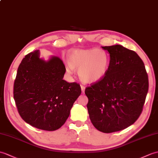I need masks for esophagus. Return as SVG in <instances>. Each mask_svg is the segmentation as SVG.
Segmentation results:
<instances>
[{"mask_svg":"<svg viewBox=\"0 0 158 158\" xmlns=\"http://www.w3.org/2000/svg\"><path fill=\"white\" fill-rule=\"evenodd\" d=\"M81 92L83 93V94H84L85 93V87L84 86H83V85H81Z\"/></svg>","mask_w":158,"mask_h":158,"instance_id":"obj_1","label":"esophagus"}]
</instances>
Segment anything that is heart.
I'll list each match as a JSON object with an SVG mask.
<instances>
[{
  "label": "heart",
  "instance_id": "obj_1",
  "mask_svg": "<svg viewBox=\"0 0 158 158\" xmlns=\"http://www.w3.org/2000/svg\"><path fill=\"white\" fill-rule=\"evenodd\" d=\"M68 71H79L80 79L85 83H94L103 79L109 70L110 58L98 48L75 50L68 57Z\"/></svg>",
  "mask_w": 158,
  "mask_h": 158
}]
</instances>
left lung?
<instances>
[{
  "label": "left lung",
  "instance_id": "1",
  "mask_svg": "<svg viewBox=\"0 0 158 158\" xmlns=\"http://www.w3.org/2000/svg\"><path fill=\"white\" fill-rule=\"evenodd\" d=\"M110 54V67L100 81L85 88L91 123L105 133L129 127L141 114L149 82L143 62L121 45L102 46Z\"/></svg>",
  "mask_w": 158,
  "mask_h": 158
}]
</instances>
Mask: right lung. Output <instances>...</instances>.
Returning <instances> with one entry per match:
<instances>
[{"label": "right lung", "instance_id": "obj_1", "mask_svg": "<svg viewBox=\"0 0 158 158\" xmlns=\"http://www.w3.org/2000/svg\"><path fill=\"white\" fill-rule=\"evenodd\" d=\"M63 62L52 56L45 60L36 50L23 58L17 69L13 96L21 117L39 129L52 131L60 128L81 94L77 83L63 80Z\"/></svg>", "mask_w": 158, "mask_h": 158}]
</instances>
